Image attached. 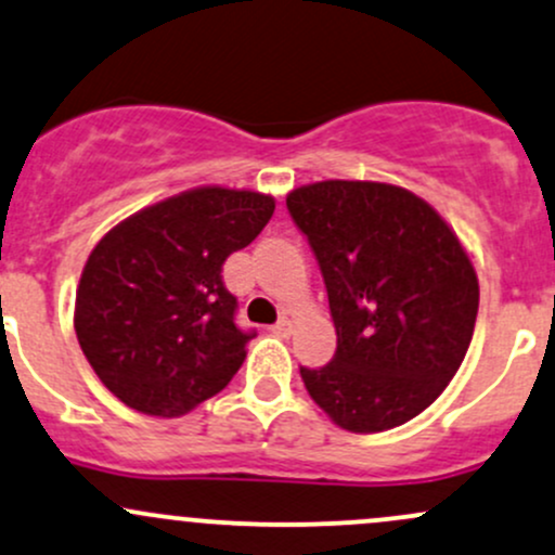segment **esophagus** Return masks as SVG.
I'll return each mask as SVG.
<instances>
[{"label": "esophagus", "instance_id": "esophagus-1", "mask_svg": "<svg viewBox=\"0 0 555 555\" xmlns=\"http://www.w3.org/2000/svg\"><path fill=\"white\" fill-rule=\"evenodd\" d=\"M292 328H295V313H292V310H284L282 319H279L276 324H273V332L282 334V337H289Z\"/></svg>", "mask_w": 555, "mask_h": 555}]
</instances>
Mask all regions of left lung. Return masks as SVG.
<instances>
[{"label": "left lung", "mask_w": 555, "mask_h": 555, "mask_svg": "<svg viewBox=\"0 0 555 555\" xmlns=\"http://www.w3.org/2000/svg\"><path fill=\"white\" fill-rule=\"evenodd\" d=\"M287 210L324 276L337 352L300 366L310 398L347 431H385L440 398L464 361L479 310L466 249L403 186L319 181Z\"/></svg>", "instance_id": "left-lung-1"}]
</instances>
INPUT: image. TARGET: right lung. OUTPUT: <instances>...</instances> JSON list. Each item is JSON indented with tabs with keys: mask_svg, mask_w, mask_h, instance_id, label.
Segmentation results:
<instances>
[{
	"mask_svg": "<svg viewBox=\"0 0 555 555\" xmlns=\"http://www.w3.org/2000/svg\"><path fill=\"white\" fill-rule=\"evenodd\" d=\"M273 197L203 186L133 212L91 249L76 334L102 385L133 411L181 416L229 385L255 337L236 326L223 263L271 221Z\"/></svg>",
	"mask_w": 555,
	"mask_h": 555,
	"instance_id": "right-lung-1",
	"label": "right lung"
}]
</instances>
